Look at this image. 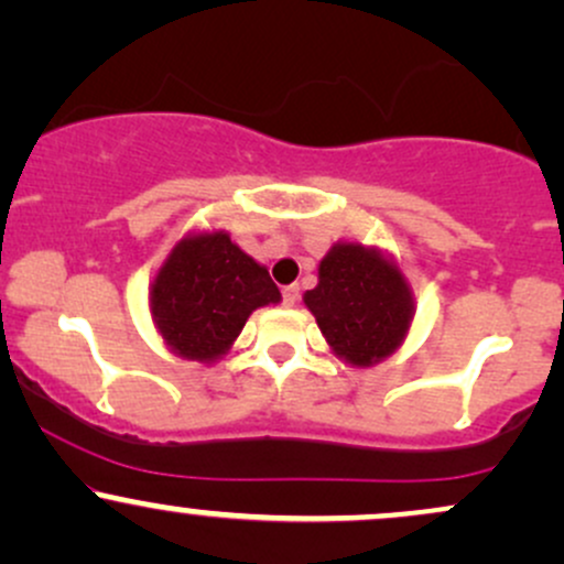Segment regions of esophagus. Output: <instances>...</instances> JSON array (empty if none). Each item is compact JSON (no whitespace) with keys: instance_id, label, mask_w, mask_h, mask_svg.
I'll use <instances>...</instances> for the list:
<instances>
[{"instance_id":"esophagus-1","label":"esophagus","mask_w":564,"mask_h":564,"mask_svg":"<svg viewBox=\"0 0 564 564\" xmlns=\"http://www.w3.org/2000/svg\"><path fill=\"white\" fill-rule=\"evenodd\" d=\"M296 302H300V286H296V283L283 286V304H286V307H294Z\"/></svg>"}]
</instances>
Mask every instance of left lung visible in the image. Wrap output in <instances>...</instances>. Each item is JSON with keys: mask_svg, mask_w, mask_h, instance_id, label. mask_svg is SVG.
I'll use <instances>...</instances> for the list:
<instances>
[{"mask_svg": "<svg viewBox=\"0 0 564 564\" xmlns=\"http://www.w3.org/2000/svg\"><path fill=\"white\" fill-rule=\"evenodd\" d=\"M302 300L332 352L352 368L390 358L416 315L413 289L394 257L360 241H336L318 264V286Z\"/></svg>", "mask_w": 564, "mask_h": 564, "instance_id": "left-lung-1", "label": "left lung"}]
</instances>
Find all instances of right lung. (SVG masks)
Returning <instances> with one entry per match:
<instances>
[{"instance_id": "right-lung-1", "label": "right lung", "mask_w": 564, "mask_h": 564, "mask_svg": "<svg viewBox=\"0 0 564 564\" xmlns=\"http://www.w3.org/2000/svg\"><path fill=\"white\" fill-rule=\"evenodd\" d=\"M278 302L281 291L268 268L219 228L185 232L148 289L153 326L166 349L204 366L230 352L254 310Z\"/></svg>"}]
</instances>
